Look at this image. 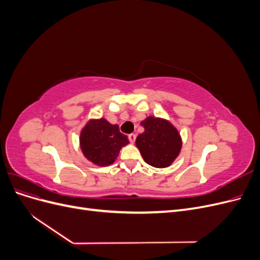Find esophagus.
Returning a JSON list of instances; mask_svg holds the SVG:
<instances>
[{
	"label": "esophagus",
	"mask_w": 260,
	"mask_h": 260,
	"mask_svg": "<svg viewBox=\"0 0 260 260\" xmlns=\"http://www.w3.org/2000/svg\"><path fill=\"white\" fill-rule=\"evenodd\" d=\"M128 138H129V141H130L131 143H135V141H136L137 136L135 135V133H131V135H129V136H128Z\"/></svg>",
	"instance_id": "1"
}]
</instances>
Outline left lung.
<instances>
[{
    "label": "left lung",
    "instance_id": "obj_1",
    "mask_svg": "<svg viewBox=\"0 0 260 260\" xmlns=\"http://www.w3.org/2000/svg\"><path fill=\"white\" fill-rule=\"evenodd\" d=\"M141 125L144 132L137 137L136 144L143 159L156 168L170 166L182 146L177 129L170 122L155 117H147Z\"/></svg>",
    "mask_w": 260,
    "mask_h": 260
}]
</instances>
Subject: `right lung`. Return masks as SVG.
Segmentation results:
<instances>
[{"instance_id":"add662e5","label":"right lung","mask_w":260,"mask_h":260,"mask_svg":"<svg viewBox=\"0 0 260 260\" xmlns=\"http://www.w3.org/2000/svg\"><path fill=\"white\" fill-rule=\"evenodd\" d=\"M129 143L117 124H111L104 118L90 120L82 129L80 146L83 155L98 166H108L115 161L122 146Z\"/></svg>"}]
</instances>
